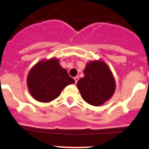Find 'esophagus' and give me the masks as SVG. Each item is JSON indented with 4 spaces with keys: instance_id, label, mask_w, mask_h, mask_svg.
Returning a JSON list of instances; mask_svg holds the SVG:
<instances>
[{
    "instance_id": "1",
    "label": "esophagus",
    "mask_w": 149,
    "mask_h": 149,
    "mask_svg": "<svg viewBox=\"0 0 149 149\" xmlns=\"http://www.w3.org/2000/svg\"><path fill=\"white\" fill-rule=\"evenodd\" d=\"M78 80H79V77H74L75 83H77Z\"/></svg>"
}]
</instances>
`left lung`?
<instances>
[{
    "instance_id": "obj_1",
    "label": "left lung",
    "mask_w": 149,
    "mask_h": 149,
    "mask_svg": "<svg viewBox=\"0 0 149 149\" xmlns=\"http://www.w3.org/2000/svg\"><path fill=\"white\" fill-rule=\"evenodd\" d=\"M84 77L77 82V88L84 101L101 106L114 94L115 81L112 72L103 61L89 62L84 71Z\"/></svg>"
}]
</instances>
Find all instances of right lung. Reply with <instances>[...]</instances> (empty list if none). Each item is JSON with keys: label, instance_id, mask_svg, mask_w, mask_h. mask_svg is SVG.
<instances>
[{"label": "right lung", "instance_id": "obj_1", "mask_svg": "<svg viewBox=\"0 0 149 149\" xmlns=\"http://www.w3.org/2000/svg\"><path fill=\"white\" fill-rule=\"evenodd\" d=\"M74 83L75 80L56 58L37 63L27 77L30 93L34 99L42 102L55 100L66 86Z\"/></svg>", "mask_w": 149, "mask_h": 149}]
</instances>
